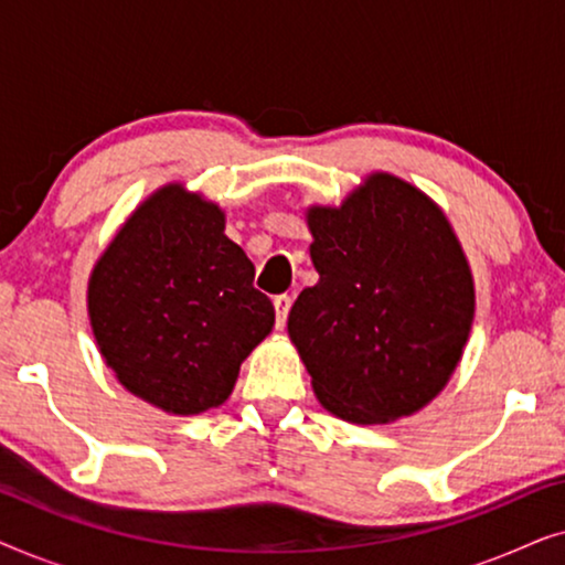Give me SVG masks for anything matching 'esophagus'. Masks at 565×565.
<instances>
[{"mask_svg":"<svg viewBox=\"0 0 565 565\" xmlns=\"http://www.w3.org/2000/svg\"><path fill=\"white\" fill-rule=\"evenodd\" d=\"M290 306H292L290 296H277L275 298V327L277 329H285V323H288Z\"/></svg>","mask_w":565,"mask_h":565,"instance_id":"esophagus-1","label":"esophagus"}]
</instances>
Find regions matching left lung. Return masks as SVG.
Listing matches in <instances>:
<instances>
[{
	"mask_svg": "<svg viewBox=\"0 0 565 565\" xmlns=\"http://www.w3.org/2000/svg\"><path fill=\"white\" fill-rule=\"evenodd\" d=\"M306 221L319 282L292 303L288 334L316 398L352 424L412 416L450 381L473 323V275L450 221L385 172Z\"/></svg>",
	"mask_w": 565,
	"mask_h": 565,
	"instance_id": "1",
	"label": "left lung"
}]
</instances>
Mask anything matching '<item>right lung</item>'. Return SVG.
Wrapping results in <instances>:
<instances>
[{
    "mask_svg": "<svg viewBox=\"0 0 565 565\" xmlns=\"http://www.w3.org/2000/svg\"><path fill=\"white\" fill-rule=\"evenodd\" d=\"M223 228L218 205L167 184L92 269L89 321L107 367L167 414L221 406L273 331V300L254 288V265Z\"/></svg>",
    "mask_w": 565,
    "mask_h": 565,
    "instance_id": "obj_1",
    "label": "right lung"
}]
</instances>
